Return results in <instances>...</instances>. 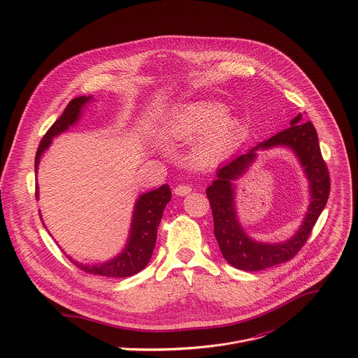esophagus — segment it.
Listing matches in <instances>:
<instances>
[{
	"instance_id": "34e87169",
	"label": "esophagus",
	"mask_w": 358,
	"mask_h": 358,
	"mask_svg": "<svg viewBox=\"0 0 358 358\" xmlns=\"http://www.w3.org/2000/svg\"><path fill=\"white\" fill-rule=\"evenodd\" d=\"M191 189H192V188H191V185H188V184H180V185H177V187L174 188V194L184 196V195L189 194V192H191Z\"/></svg>"
}]
</instances>
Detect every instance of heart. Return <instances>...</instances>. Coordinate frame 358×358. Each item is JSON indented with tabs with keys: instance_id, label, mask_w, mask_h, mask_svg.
Masks as SVG:
<instances>
[{
	"instance_id": "heart-1",
	"label": "heart",
	"mask_w": 358,
	"mask_h": 358,
	"mask_svg": "<svg viewBox=\"0 0 358 358\" xmlns=\"http://www.w3.org/2000/svg\"><path fill=\"white\" fill-rule=\"evenodd\" d=\"M227 108L213 100H198L177 108L169 122L167 134L178 141L199 138L192 159L201 166L218 164L229 157L242 138V123L228 116Z\"/></svg>"
}]
</instances>
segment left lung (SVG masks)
Wrapping results in <instances>:
<instances>
[{
	"label": "left lung",
	"instance_id": "1",
	"mask_svg": "<svg viewBox=\"0 0 358 358\" xmlns=\"http://www.w3.org/2000/svg\"><path fill=\"white\" fill-rule=\"evenodd\" d=\"M290 124L289 129L279 131L222 166L217 173V178L207 188L217 242L225 261L236 269L255 272L293 259L308 241L326 207L330 192V176L322 157L317 131L310 122L301 123L300 113ZM275 145H286L295 151L311 182L313 201L303 225L289 241L282 244H262L250 240L237 222L231 182L247 169L256 157L257 149Z\"/></svg>",
	"mask_w": 358,
	"mask_h": 358
}]
</instances>
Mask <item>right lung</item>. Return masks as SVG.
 Returning a JSON list of instances; mask_svg holds the SVG:
<instances>
[{
    "instance_id": "add662e5",
    "label": "right lung",
    "mask_w": 358,
    "mask_h": 358,
    "mask_svg": "<svg viewBox=\"0 0 358 358\" xmlns=\"http://www.w3.org/2000/svg\"><path fill=\"white\" fill-rule=\"evenodd\" d=\"M87 100H90V96L89 97L80 96L71 100L62 116L45 133L36 150L35 173H36L42 152L49 147L50 141H52L55 136L68 130L69 126H72L79 119L80 109ZM170 199H171V189H170V185L167 184L159 187L157 189H152L140 195L134 207L129 243L126 245L124 250L119 255V257H116L109 262L100 264V265H92V266L80 265L75 261H72V264L80 271L90 275L108 276V278H127V276L136 275L137 272H140L147 266L151 258L152 249L156 246L157 228L160 225L164 207L167 206V202Z\"/></svg>"
}]
</instances>
